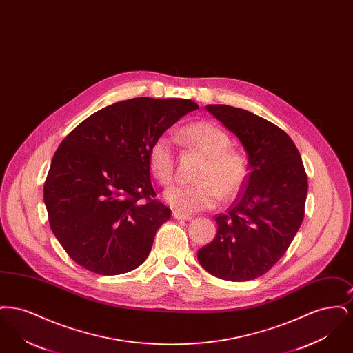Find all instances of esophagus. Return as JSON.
I'll return each instance as SVG.
<instances>
[{"instance_id":"obj_1","label":"esophagus","mask_w":353,"mask_h":353,"mask_svg":"<svg viewBox=\"0 0 353 353\" xmlns=\"http://www.w3.org/2000/svg\"><path fill=\"white\" fill-rule=\"evenodd\" d=\"M172 216H173V219H185V221H189V219H192V216H189V214H185V213H181V212H179V210H174V212L172 213Z\"/></svg>"}]
</instances>
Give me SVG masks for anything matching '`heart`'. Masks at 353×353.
Returning a JSON list of instances; mask_svg holds the SVG:
<instances>
[{
    "instance_id": "obj_1",
    "label": "heart",
    "mask_w": 353,
    "mask_h": 353,
    "mask_svg": "<svg viewBox=\"0 0 353 353\" xmlns=\"http://www.w3.org/2000/svg\"><path fill=\"white\" fill-rule=\"evenodd\" d=\"M189 147L205 156L196 176L199 183L174 185L164 193L169 205L184 213L213 209L221 196L232 199L248 176V163L241 152L229 148L230 139L210 121H194L180 131ZM148 167L160 184L167 185L174 176V140L168 134L157 136L148 150Z\"/></svg>"
}]
</instances>
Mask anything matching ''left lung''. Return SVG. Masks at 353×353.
<instances>
[{"instance_id": "1", "label": "left lung", "mask_w": 353, "mask_h": 353, "mask_svg": "<svg viewBox=\"0 0 353 353\" xmlns=\"http://www.w3.org/2000/svg\"><path fill=\"white\" fill-rule=\"evenodd\" d=\"M241 141L249 173L238 197L216 217L217 235L197 252L209 274L232 282L268 272L298 233L307 199V174L290 136L269 120L225 104L205 107Z\"/></svg>"}]
</instances>
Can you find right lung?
<instances>
[{"label": "right lung", "mask_w": 353, "mask_h": 353, "mask_svg": "<svg viewBox=\"0 0 353 353\" xmlns=\"http://www.w3.org/2000/svg\"><path fill=\"white\" fill-rule=\"evenodd\" d=\"M189 99L134 98L83 120L51 160L43 201L51 230L79 266L101 275L139 268L170 209L156 196L148 150L179 119L197 110Z\"/></svg>", "instance_id": "obj_1"}]
</instances>
